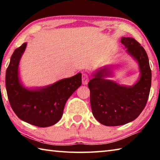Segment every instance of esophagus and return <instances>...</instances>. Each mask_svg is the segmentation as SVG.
Returning a JSON list of instances; mask_svg holds the SVG:
<instances>
[{"mask_svg": "<svg viewBox=\"0 0 160 160\" xmlns=\"http://www.w3.org/2000/svg\"><path fill=\"white\" fill-rule=\"evenodd\" d=\"M89 75L87 73H83L82 75V80L83 85H87L89 82Z\"/></svg>", "mask_w": 160, "mask_h": 160, "instance_id": "1", "label": "esophagus"}]
</instances>
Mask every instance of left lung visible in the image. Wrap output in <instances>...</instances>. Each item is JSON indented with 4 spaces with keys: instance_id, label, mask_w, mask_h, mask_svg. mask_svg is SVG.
Instances as JSON below:
<instances>
[{
    "instance_id": "left-lung-1",
    "label": "left lung",
    "mask_w": 160,
    "mask_h": 160,
    "mask_svg": "<svg viewBox=\"0 0 160 160\" xmlns=\"http://www.w3.org/2000/svg\"><path fill=\"white\" fill-rule=\"evenodd\" d=\"M121 42L126 53L138 63L140 78L137 82L126 86L107 79L112 77V71L106 66L97 70L88 83L92 114L107 126L124 125L135 120L144 109L151 88L152 72L144 48L131 37H122Z\"/></svg>"
}]
</instances>
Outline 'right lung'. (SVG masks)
<instances>
[{
    "label": "right lung",
    "instance_id": "1",
    "mask_svg": "<svg viewBox=\"0 0 160 160\" xmlns=\"http://www.w3.org/2000/svg\"><path fill=\"white\" fill-rule=\"evenodd\" d=\"M26 47L24 43L16 48L6 70L5 85L10 106L23 121L42 128L53 126L63 116L67 100L82 85V74L42 88H27L19 77V64Z\"/></svg>",
    "mask_w": 160,
    "mask_h": 160
}]
</instances>
